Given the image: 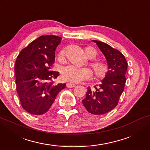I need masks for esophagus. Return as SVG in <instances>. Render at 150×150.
Wrapping results in <instances>:
<instances>
[{
	"mask_svg": "<svg viewBox=\"0 0 150 150\" xmlns=\"http://www.w3.org/2000/svg\"><path fill=\"white\" fill-rule=\"evenodd\" d=\"M67 87L68 88H74L76 87L75 84H72V83H67Z\"/></svg>",
	"mask_w": 150,
	"mask_h": 150,
	"instance_id": "esophagus-1",
	"label": "esophagus"
}]
</instances>
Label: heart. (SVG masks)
Masks as SVG:
<instances>
[{
	"instance_id": "1",
	"label": "heart",
	"mask_w": 150,
	"mask_h": 150,
	"mask_svg": "<svg viewBox=\"0 0 150 150\" xmlns=\"http://www.w3.org/2000/svg\"><path fill=\"white\" fill-rule=\"evenodd\" d=\"M85 55L88 59H93L98 55V52L95 48L91 46L85 47ZM65 50H61L58 54L59 59H61L64 55ZM90 67L93 69L94 76L96 79H102L106 76L108 72V65L104 61L100 60H92L89 63ZM93 73L89 68L83 67L79 68L71 65L65 67L61 71V78L63 81L78 83L83 81L91 79Z\"/></svg>"
}]
</instances>
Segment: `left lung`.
I'll list each match as a JSON object with an SVG mask.
<instances>
[{"label": "left lung", "mask_w": 150, "mask_h": 150, "mask_svg": "<svg viewBox=\"0 0 150 150\" xmlns=\"http://www.w3.org/2000/svg\"><path fill=\"white\" fill-rule=\"evenodd\" d=\"M93 42L96 43L105 56L108 70L100 85L94 86V89L87 88L83 104L90 113L104 115L117 105L126 81L125 74L128 62L124 54L117 49L100 41Z\"/></svg>", "instance_id": "1"}]
</instances>
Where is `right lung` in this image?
<instances>
[{"mask_svg":"<svg viewBox=\"0 0 150 150\" xmlns=\"http://www.w3.org/2000/svg\"><path fill=\"white\" fill-rule=\"evenodd\" d=\"M61 38L42 35L30 43L18 54L15 64L16 90L26 112L40 115L50 109L66 84H53L59 72L51 71L54 52Z\"/></svg>","mask_w":150,"mask_h":150,"instance_id":"1","label":"right lung"}]
</instances>
